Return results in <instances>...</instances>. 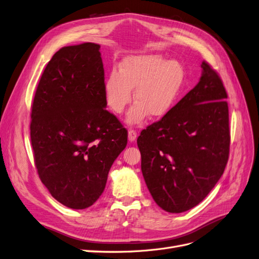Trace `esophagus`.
<instances>
[{"label": "esophagus", "instance_id": "esophagus-1", "mask_svg": "<svg viewBox=\"0 0 259 259\" xmlns=\"http://www.w3.org/2000/svg\"><path fill=\"white\" fill-rule=\"evenodd\" d=\"M137 137H138V134H137V131H136V130H134V129H130V130L128 131V139H129V141H130V142H134V141H136V140H137Z\"/></svg>", "mask_w": 259, "mask_h": 259}]
</instances>
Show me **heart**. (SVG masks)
I'll return each mask as SVG.
<instances>
[{
	"mask_svg": "<svg viewBox=\"0 0 259 259\" xmlns=\"http://www.w3.org/2000/svg\"><path fill=\"white\" fill-rule=\"evenodd\" d=\"M184 81L183 66L175 60L167 61L158 54L130 56L123 60L119 71L113 69L104 83L108 107L119 115L132 100L136 104L127 116L130 124L152 118L164 117L170 112L179 97Z\"/></svg>",
	"mask_w": 259,
	"mask_h": 259,
	"instance_id": "obj_1",
	"label": "heart"
}]
</instances>
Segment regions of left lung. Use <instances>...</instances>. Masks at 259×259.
Masks as SVG:
<instances>
[{"label":"left lung","mask_w":259,"mask_h":259,"mask_svg":"<svg viewBox=\"0 0 259 259\" xmlns=\"http://www.w3.org/2000/svg\"><path fill=\"white\" fill-rule=\"evenodd\" d=\"M198 83L138 138L152 197L168 212L201 203L223 176L230 150L228 98L219 75L203 62Z\"/></svg>","instance_id":"obj_1"}]
</instances>
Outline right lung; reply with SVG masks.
Segmentation results:
<instances>
[{
	"mask_svg": "<svg viewBox=\"0 0 259 259\" xmlns=\"http://www.w3.org/2000/svg\"><path fill=\"white\" fill-rule=\"evenodd\" d=\"M100 46L64 47L44 69L31 107L30 138L38 175L51 195L72 209L102 195L127 129L105 109Z\"/></svg>",
	"mask_w": 259,
	"mask_h": 259,
	"instance_id": "1",
	"label": "right lung"
}]
</instances>
